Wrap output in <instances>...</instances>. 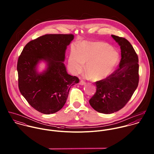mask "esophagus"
<instances>
[{
    "instance_id": "esophagus-1",
    "label": "esophagus",
    "mask_w": 154,
    "mask_h": 154,
    "mask_svg": "<svg viewBox=\"0 0 154 154\" xmlns=\"http://www.w3.org/2000/svg\"><path fill=\"white\" fill-rule=\"evenodd\" d=\"M85 84V82L84 81H81L79 82V85H84Z\"/></svg>"
}]
</instances>
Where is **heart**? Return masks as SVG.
I'll use <instances>...</instances> for the list:
<instances>
[{
    "label": "heart",
    "mask_w": 154,
    "mask_h": 154,
    "mask_svg": "<svg viewBox=\"0 0 154 154\" xmlns=\"http://www.w3.org/2000/svg\"><path fill=\"white\" fill-rule=\"evenodd\" d=\"M119 55L109 44L103 42H82L77 48L72 47L68 64L73 73L85 70L93 80L103 79L112 72L119 63Z\"/></svg>",
    "instance_id": "1"
}]
</instances>
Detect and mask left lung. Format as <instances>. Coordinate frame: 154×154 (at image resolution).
<instances>
[{
	"label": "left lung",
	"mask_w": 154,
	"mask_h": 154,
	"mask_svg": "<svg viewBox=\"0 0 154 154\" xmlns=\"http://www.w3.org/2000/svg\"><path fill=\"white\" fill-rule=\"evenodd\" d=\"M121 49L119 67L106 79L96 82L97 91L89 100L97 111L111 114L129 101L139 83L138 57L132 44L125 38L111 35Z\"/></svg>",
	"instance_id": "obj_1"
}]
</instances>
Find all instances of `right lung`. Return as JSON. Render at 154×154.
<instances>
[{"mask_svg": "<svg viewBox=\"0 0 154 154\" xmlns=\"http://www.w3.org/2000/svg\"><path fill=\"white\" fill-rule=\"evenodd\" d=\"M72 34H46L29 42L19 57L18 86L22 96L38 111L50 114L62 109L70 88L79 82L69 75L64 64ZM46 64L43 71L38 65Z\"/></svg>", "mask_w": 154, "mask_h": 154, "instance_id": "obj_1", "label": "right lung"}]
</instances>
